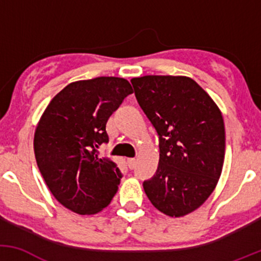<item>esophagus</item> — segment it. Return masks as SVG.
I'll use <instances>...</instances> for the list:
<instances>
[{
    "mask_svg": "<svg viewBox=\"0 0 261 261\" xmlns=\"http://www.w3.org/2000/svg\"><path fill=\"white\" fill-rule=\"evenodd\" d=\"M127 166L130 169H134L136 166V160L135 158H127Z\"/></svg>",
    "mask_w": 261,
    "mask_h": 261,
    "instance_id": "34e87169",
    "label": "esophagus"
}]
</instances>
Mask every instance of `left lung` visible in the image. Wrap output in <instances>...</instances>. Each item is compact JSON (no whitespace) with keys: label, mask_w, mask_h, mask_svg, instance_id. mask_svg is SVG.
I'll use <instances>...</instances> for the list:
<instances>
[{"label":"left lung","mask_w":261,"mask_h":261,"mask_svg":"<svg viewBox=\"0 0 261 261\" xmlns=\"http://www.w3.org/2000/svg\"><path fill=\"white\" fill-rule=\"evenodd\" d=\"M141 109L160 137V162L143 189L170 217L195 211L211 195L222 172L226 135L212 98L185 76L131 80Z\"/></svg>","instance_id":"left-lung-1"}]
</instances>
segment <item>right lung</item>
<instances>
[{
  "instance_id": "1",
  "label": "right lung",
  "mask_w": 261,
  "mask_h": 261,
  "mask_svg": "<svg viewBox=\"0 0 261 261\" xmlns=\"http://www.w3.org/2000/svg\"><path fill=\"white\" fill-rule=\"evenodd\" d=\"M128 81L97 77L66 86L46 107L35 130L34 153L47 188L66 208L94 215L109 205L121 172L98 148L109 141V116L133 93Z\"/></svg>"
}]
</instances>
